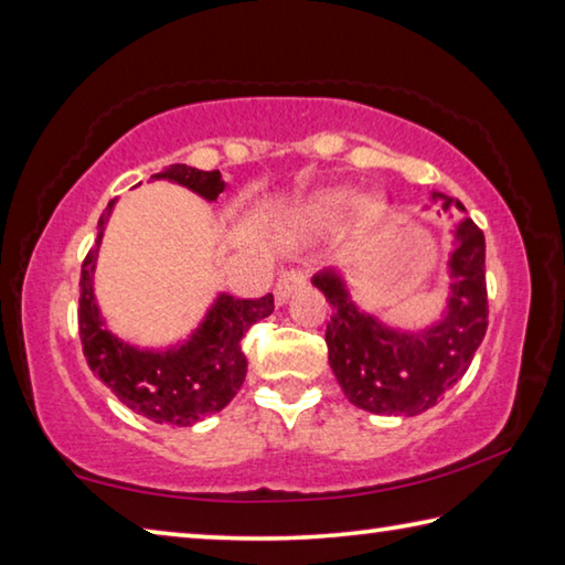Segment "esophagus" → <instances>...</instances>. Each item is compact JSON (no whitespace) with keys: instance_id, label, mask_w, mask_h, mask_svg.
<instances>
[{"instance_id":"34e87169","label":"esophagus","mask_w":565,"mask_h":565,"mask_svg":"<svg viewBox=\"0 0 565 565\" xmlns=\"http://www.w3.org/2000/svg\"><path fill=\"white\" fill-rule=\"evenodd\" d=\"M306 284V276L303 271L299 269H291V271H284L279 276V281H276V289H274V296H276V303H286L291 299L294 291H299L301 286Z\"/></svg>"}]
</instances>
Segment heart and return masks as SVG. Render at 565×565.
I'll use <instances>...</instances> for the list:
<instances>
[{
	"instance_id": "1",
	"label": "heart",
	"mask_w": 565,
	"mask_h": 565,
	"mask_svg": "<svg viewBox=\"0 0 565 565\" xmlns=\"http://www.w3.org/2000/svg\"><path fill=\"white\" fill-rule=\"evenodd\" d=\"M347 199H349V194L343 189L319 191V194H313L306 199V202H301L299 209L294 212V216L301 226H311V228L327 226L329 222H333V218L341 214V209L347 206ZM384 212H386L384 196L363 194L356 199V216L363 224L379 222V218L384 216Z\"/></svg>"
}]
</instances>
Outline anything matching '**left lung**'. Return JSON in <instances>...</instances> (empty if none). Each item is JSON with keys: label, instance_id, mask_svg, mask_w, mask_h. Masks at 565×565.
Instances as JSON below:
<instances>
[{"label": "left lung", "instance_id": "obj_1", "mask_svg": "<svg viewBox=\"0 0 565 565\" xmlns=\"http://www.w3.org/2000/svg\"><path fill=\"white\" fill-rule=\"evenodd\" d=\"M431 199L463 212L461 202L438 191ZM454 238L448 259L451 294L444 317L426 329L386 327L374 313L359 309L337 269L311 279L333 309L327 323L329 363L353 406L384 416H418L436 406L471 366L489 327L486 238L468 216L458 222Z\"/></svg>", "mask_w": 565, "mask_h": 565}]
</instances>
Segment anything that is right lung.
<instances>
[{"label": "right lung", "mask_w": 565, "mask_h": 565, "mask_svg": "<svg viewBox=\"0 0 565 565\" xmlns=\"http://www.w3.org/2000/svg\"><path fill=\"white\" fill-rule=\"evenodd\" d=\"M154 179L174 181L206 202H216L226 189L218 171H202L186 164H171ZM114 202L99 218L97 244L82 264L79 279V337L89 369L107 384L114 396L134 414L154 424L191 426L204 416L222 411L236 396L246 376L242 339L248 327L274 311V296L262 299H234L218 294L194 333L164 351L137 349L124 343L107 329L94 299V264H97L104 226Z\"/></svg>", "instance_id": "right-lung-1"}]
</instances>
